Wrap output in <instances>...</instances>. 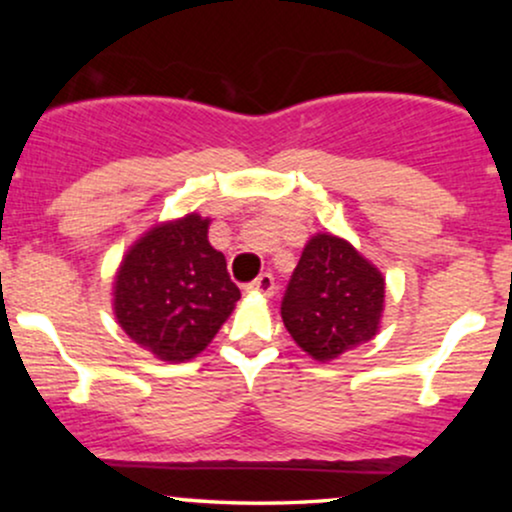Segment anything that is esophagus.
Segmentation results:
<instances>
[{"label": "esophagus", "instance_id": "esophagus-1", "mask_svg": "<svg viewBox=\"0 0 512 512\" xmlns=\"http://www.w3.org/2000/svg\"><path fill=\"white\" fill-rule=\"evenodd\" d=\"M248 291H252V293H262V296H274V291H276V284H274V276L269 274V272H264V274H260L257 276L255 281H250L248 284Z\"/></svg>", "mask_w": 512, "mask_h": 512}]
</instances>
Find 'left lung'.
<instances>
[{"label": "left lung", "instance_id": "obj_1", "mask_svg": "<svg viewBox=\"0 0 512 512\" xmlns=\"http://www.w3.org/2000/svg\"><path fill=\"white\" fill-rule=\"evenodd\" d=\"M383 303V274L346 240L317 233L293 269L281 317L303 351L332 361L375 337Z\"/></svg>", "mask_w": 512, "mask_h": 512}]
</instances>
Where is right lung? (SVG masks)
<instances>
[{"label": "right lung", "mask_w": 512, "mask_h": 512, "mask_svg": "<svg viewBox=\"0 0 512 512\" xmlns=\"http://www.w3.org/2000/svg\"><path fill=\"white\" fill-rule=\"evenodd\" d=\"M207 228L197 214L151 228L115 276L117 322L161 361H190L207 349L240 298Z\"/></svg>", "instance_id": "right-lung-1"}]
</instances>
